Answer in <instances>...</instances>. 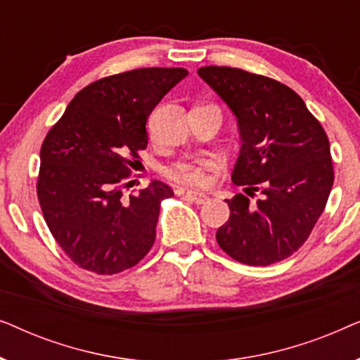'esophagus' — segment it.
I'll return each instance as SVG.
<instances>
[{
	"instance_id": "esophagus-1",
	"label": "esophagus",
	"mask_w": 360,
	"mask_h": 360,
	"mask_svg": "<svg viewBox=\"0 0 360 360\" xmlns=\"http://www.w3.org/2000/svg\"><path fill=\"white\" fill-rule=\"evenodd\" d=\"M185 196H186V198H188V200L193 201V203H196V205H203V203H206V201L210 200L208 195L200 193V191H191V190L186 191Z\"/></svg>"
}]
</instances>
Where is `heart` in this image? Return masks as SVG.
<instances>
[{"label":"heart","instance_id":"obj_1","mask_svg":"<svg viewBox=\"0 0 360 360\" xmlns=\"http://www.w3.org/2000/svg\"><path fill=\"white\" fill-rule=\"evenodd\" d=\"M218 167V159L214 157H200V159L176 160L165 167L164 174L170 180L181 185L205 186L211 181V172Z\"/></svg>","mask_w":360,"mask_h":360}]
</instances>
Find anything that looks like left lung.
Here are the masks:
<instances>
[{"label": "left lung", "mask_w": 360, "mask_h": 360, "mask_svg": "<svg viewBox=\"0 0 360 360\" xmlns=\"http://www.w3.org/2000/svg\"><path fill=\"white\" fill-rule=\"evenodd\" d=\"M198 75L238 117L243 141L231 179L248 196L226 200L231 214L216 240L240 264L280 262L304 244L331 193L326 132L302 98L274 78L214 65ZM255 191L263 196L252 204Z\"/></svg>", "instance_id": "left-lung-1"}]
</instances>
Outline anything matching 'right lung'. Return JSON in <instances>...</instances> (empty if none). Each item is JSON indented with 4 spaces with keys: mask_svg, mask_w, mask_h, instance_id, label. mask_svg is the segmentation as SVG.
Listing matches in <instances>:
<instances>
[{
    "mask_svg": "<svg viewBox=\"0 0 360 360\" xmlns=\"http://www.w3.org/2000/svg\"><path fill=\"white\" fill-rule=\"evenodd\" d=\"M186 75L154 67L101 78L78 91L47 132L37 198L53 239L78 267L120 274L154 245L160 203L174 191L154 180L124 198L121 185L147 147V117Z\"/></svg>",
    "mask_w": 360,
    "mask_h": 360,
    "instance_id": "right-lung-1",
    "label": "right lung"
}]
</instances>
